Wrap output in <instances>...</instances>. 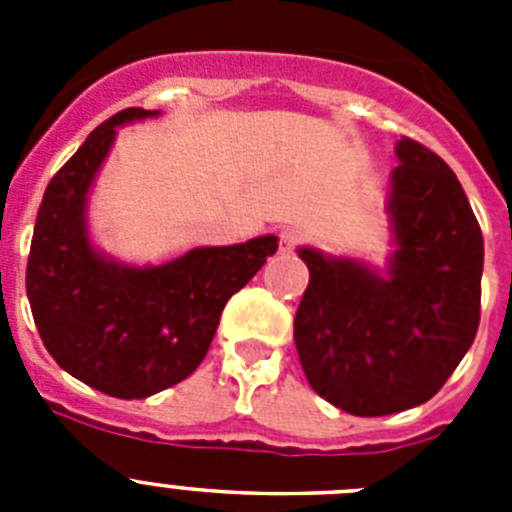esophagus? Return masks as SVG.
Instances as JSON below:
<instances>
[{
	"label": "esophagus",
	"instance_id": "obj_1",
	"mask_svg": "<svg viewBox=\"0 0 512 512\" xmlns=\"http://www.w3.org/2000/svg\"><path fill=\"white\" fill-rule=\"evenodd\" d=\"M297 243H300V230H295V228L279 230V248H282V251H292Z\"/></svg>",
	"mask_w": 512,
	"mask_h": 512
}]
</instances>
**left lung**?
I'll use <instances>...</instances> for the list:
<instances>
[{"instance_id":"1","label":"left lung","mask_w":512,"mask_h":512,"mask_svg":"<svg viewBox=\"0 0 512 512\" xmlns=\"http://www.w3.org/2000/svg\"><path fill=\"white\" fill-rule=\"evenodd\" d=\"M387 271L300 248L310 284L295 343L310 387L361 418L431 400L479 328L485 241L459 179L413 138L397 140Z\"/></svg>"}]
</instances>
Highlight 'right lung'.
Listing matches in <instances>:
<instances>
[{
  "label": "right lung",
  "instance_id": "1",
  "mask_svg": "<svg viewBox=\"0 0 512 512\" xmlns=\"http://www.w3.org/2000/svg\"><path fill=\"white\" fill-rule=\"evenodd\" d=\"M158 110L128 107L89 133L45 187L27 259V300L61 369L120 400H143L202 364L223 307L277 251V235L192 248L128 266L89 241L87 194L120 125Z\"/></svg>",
  "mask_w": 512,
  "mask_h": 512
}]
</instances>
